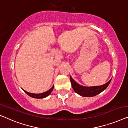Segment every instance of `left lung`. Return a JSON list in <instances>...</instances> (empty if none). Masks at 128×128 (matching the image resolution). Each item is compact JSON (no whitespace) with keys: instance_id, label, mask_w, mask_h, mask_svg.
<instances>
[{"instance_id":"8db88e82","label":"left lung","mask_w":128,"mask_h":128,"mask_svg":"<svg viewBox=\"0 0 128 128\" xmlns=\"http://www.w3.org/2000/svg\"><path fill=\"white\" fill-rule=\"evenodd\" d=\"M70 80L74 90L76 93L83 97H93L96 96L104 91L109 85L111 79L106 84L101 86H84L78 84L70 76Z\"/></svg>"}]
</instances>
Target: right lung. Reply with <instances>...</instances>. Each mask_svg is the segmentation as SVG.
I'll return each mask as SVG.
<instances>
[{
  "label": "right lung",
  "mask_w": 128,
  "mask_h": 128,
  "mask_svg": "<svg viewBox=\"0 0 128 128\" xmlns=\"http://www.w3.org/2000/svg\"><path fill=\"white\" fill-rule=\"evenodd\" d=\"M53 89H54V85L52 86L51 89H50L42 93H39V94H35V93H31L28 92L24 90V91L25 92V93H26V94H27L28 96L31 97V98H46L47 96H48V95L52 93V92L53 90Z\"/></svg>",
  "instance_id": "right-lung-1"
}]
</instances>
